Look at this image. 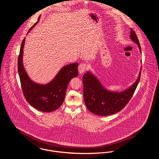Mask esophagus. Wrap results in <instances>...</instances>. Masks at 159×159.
<instances>
[{
    "label": "esophagus",
    "mask_w": 159,
    "mask_h": 159,
    "mask_svg": "<svg viewBox=\"0 0 159 159\" xmlns=\"http://www.w3.org/2000/svg\"><path fill=\"white\" fill-rule=\"evenodd\" d=\"M88 68V65L84 63H81L78 67V70H79V72L80 74L84 73L86 70Z\"/></svg>",
    "instance_id": "34e87169"
}]
</instances>
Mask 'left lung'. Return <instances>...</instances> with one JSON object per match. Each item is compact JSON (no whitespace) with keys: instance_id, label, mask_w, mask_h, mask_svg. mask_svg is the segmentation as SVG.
<instances>
[{"instance_id":"8db88e82","label":"left lung","mask_w":159,"mask_h":159,"mask_svg":"<svg viewBox=\"0 0 159 159\" xmlns=\"http://www.w3.org/2000/svg\"><path fill=\"white\" fill-rule=\"evenodd\" d=\"M130 38L137 45L142 53L139 41L132 28ZM141 70L142 67L134 83L121 92L108 90L94 74L87 71L83 77L84 97L86 108L94 114L101 116H110L121 111L133 96L140 79Z\"/></svg>"}]
</instances>
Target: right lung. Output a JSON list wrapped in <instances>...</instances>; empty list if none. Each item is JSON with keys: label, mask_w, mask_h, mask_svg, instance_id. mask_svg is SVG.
Segmentation results:
<instances>
[{"label": "right lung", "mask_w": 159, "mask_h": 159, "mask_svg": "<svg viewBox=\"0 0 159 159\" xmlns=\"http://www.w3.org/2000/svg\"><path fill=\"white\" fill-rule=\"evenodd\" d=\"M29 30L28 33L36 25L39 20ZM27 33V34H28ZM25 38L23 40L18 57V73L21 86L26 101L33 108L42 112H52L63 103L70 81L78 75V63L63 66L54 79L47 84L33 81L25 71L23 64V52Z\"/></svg>", "instance_id": "obj_1"}]
</instances>
